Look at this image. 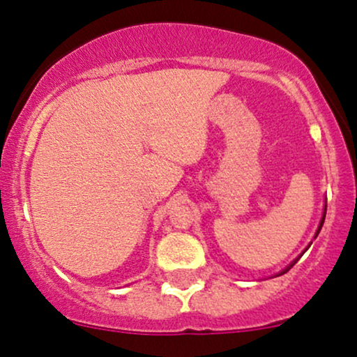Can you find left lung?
Returning <instances> with one entry per match:
<instances>
[{
  "label": "left lung",
  "mask_w": 357,
  "mask_h": 357,
  "mask_svg": "<svg viewBox=\"0 0 357 357\" xmlns=\"http://www.w3.org/2000/svg\"><path fill=\"white\" fill-rule=\"evenodd\" d=\"M326 210H327V203H326V204H324V213H322V218H321V223H319V228H317V231H315L314 238H317L319 231H321V228H322V225H324V220H326ZM310 245H312V243H310ZM310 245H309V247H310ZM309 247H307V248H309ZM307 248H305V250H307ZM297 260H298V258H296V260H294V261H292V264H290V265H289V267H287V268H284V270H282V272H278L275 277H278V275H284V273H285V272H289V270H290V268H292V267H294V265H296V264H297Z\"/></svg>",
  "instance_id": "obj_1"
}]
</instances>
